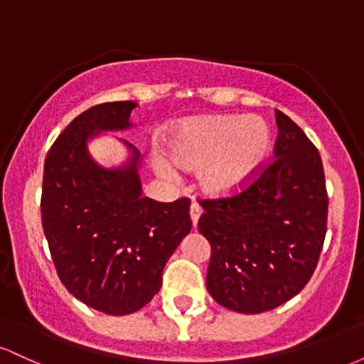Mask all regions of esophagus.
<instances>
[{
  "mask_svg": "<svg viewBox=\"0 0 364 364\" xmlns=\"http://www.w3.org/2000/svg\"><path fill=\"white\" fill-rule=\"evenodd\" d=\"M190 215H191V223H193V228H196V223H198L200 215H202V205H200V203H196V202L191 203Z\"/></svg>",
  "mask_w": 364,
  "mask_h": 364,
  "instance_id": "obj_1",
  "label": "esophagus"
}]
</instances>
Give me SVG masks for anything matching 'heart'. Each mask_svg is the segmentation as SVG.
<instances>
[{"label": "heart", "instance_id": "heart-1", "mask_svg": "<svg viewBox=\"0 0 364 364\" xmlns=\"http://www.w3.org/2000/svg\"><path fill=\"white\" fill-rule=\"evenodd\" d=\"M272 147L269 124L257 116H207L185 121L168 144L171 161L186 171L200 169V185L210 195L243 188L267 161ZM157 173L174 178L164 159L154 161Z\"/></svg>", "mask_w": 364, "mask_h": 364}]
</instances>
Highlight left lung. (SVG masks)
I'll use <instances>...</instances> for the list:
<instances>
[{
    "label": "left lung",
    "instance_id": "8db88e82",
    "mask_svg": "<svg viewBox=\"0 0 364 364\" xmlns=\"http://www.w3.org/2000/svg\"><path fill=\"white\" fill-rule=\"evenodd\" d=\"M274 157L243 188L198 198L210 243L207 289L220 306L263 313L306 286L327 232L328 195L318 149L277 111Z\"/></svg>",
    "mask_w": 364,
    "mask_h": 364
}]
</instances>
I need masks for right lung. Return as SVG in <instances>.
I'll use <instances>...</instances> for the list:
<instances>
[{
    "label": "right lung",
    "instance_id": "add662e5",
    "mask_svg": "<svg viewBox=\"0 0 364 364\" xmlns=\"http://www.w3.org/2000/svg\"><path fill=\"white\" fill-rule=\"evenodd\" d=\"M129 101L104 102L60 133L44 162L41 214L54 267L77 299L107 315L144 308L162 270L191 229L190 198L161 203L141 196L133 149L124 169H102L87 154L97 129L129 127Z\"/></svg>",
    "mask_w": 364,
    "mask_h": 364
}]
</instances>
